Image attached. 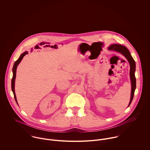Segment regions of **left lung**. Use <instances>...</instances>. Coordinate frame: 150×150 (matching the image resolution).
<instances>
[{"mask_svg": "<svg viewBox=\"0 0 150 150\" xmlns=\"http://www.w3.org/2000/svg\"><path fill=\"white\" fill-rule=\"evenodd\" d=\"M109 50H114L117 52H118L122 54L128 60V61L130 64V81H131V85H132V90H131V96H130V100L128 106H130L133 96H134V91L136 87V80L134 75V72L136 70V64L135 62L132 58V55L130 54V52L128 50V49L125 47L124 45H122L121 44H112L110 45L108 47Z\"/></svg>", "mask_w": 150, "mask_h": 150, "instance_id": "8db88e82", "label": "left lung"}]
</instances>
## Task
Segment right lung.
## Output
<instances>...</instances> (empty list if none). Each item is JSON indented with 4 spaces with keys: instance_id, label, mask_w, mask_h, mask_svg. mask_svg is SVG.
<instances>
[{
    "instance_id": "add662e5",
    "label": "right lung",
    "mask_w": 150,
    "mask_h": 150,
    "mask_svg": "<svg viewBox=\"0 0 150 150\" xmlns=\"http://www.w3.org/2000/svg\"><path fill=\"white\" fill-rule=\"evenodd\" d=\"M27 54H28L27 51H25V52L22 53L21 55H20V57H19V58L15 62V63H14V66H13V78H12V80H11V89H12V91H13V92L15 100H16V102H17V104H18V103H17V98H16V93H15V89H14L15 80H16V77L17 67V66L21 62V61L22 58H23V57H24L25 55H26Z\"/></svg>"
}]
</instances>
